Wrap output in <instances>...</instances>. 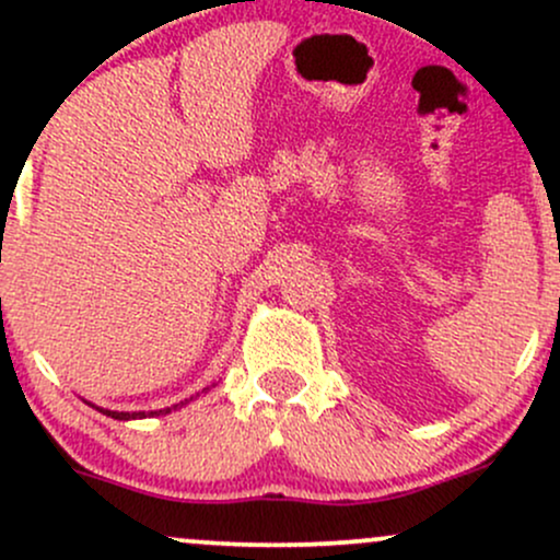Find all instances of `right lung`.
<instances>
[{
    "instance_id": "obj_1",
    "label": "right lung",
    "mask_w": 560,
    "mask_h": 560,
    "mask_svg": "<svg viewBox=\"0 0 560 560\" xmlns=\"http://www.w3.org/2000/svg\"><path fill=\"white\" fill-rule=\"evenodd\" d=\"M195 397H199V395H195ZM195 397H186V400H182V402H176V405H171V408H160V410H131V413H128V410H107V408H96V405H92V408H96L100 410V413H105V416H110V419H115V421H133V419H147V416H165V413H171V410H178V408H184V405H189L191 400H195ZM86 402V400H83Z\"/></svg>"
}]
</instances>
